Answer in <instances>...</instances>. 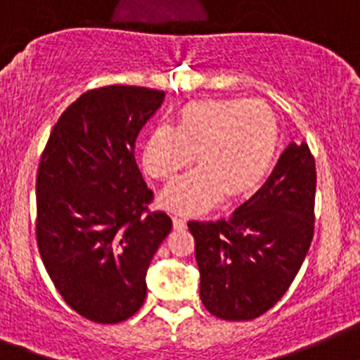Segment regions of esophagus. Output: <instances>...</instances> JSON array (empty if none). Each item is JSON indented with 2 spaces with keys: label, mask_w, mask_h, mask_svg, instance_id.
I'll return each instance as SVG.
<instances>
[{
  "label": "esophagus",
  "mask_w": 360,
  "mask_h": 360,
  "mask_svg": "<svg viewBox=\"0 0 360 360\" xmlns=\"http://www.w3.org/2000/svg\"><path fill=\"white\" fill-rule=\"evenodd\" d=\"M172 222H174V228H176V229L186 228V220L181 219V217H172Z\"/></svg>",
  "instance_id": "34e87169"
}]
</instances>
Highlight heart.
Here are the masks:
<instances>
[{"label": "heart", "mask_w": 360, "mask_h": 360, "mask_svg": "<svg viewBox=\"0 0 360 360\" xmlns=\"http://www.w3.org/2000/svg\"><path fill=\"white\" fill-rule=\"evenodd\" d=\"M280 145L276 115L260 100H199L179 111L176 127L152 129L143 147L145 170L170 181L200 167L161 193V206L184 215L208 212L224 193L240 197L267 177Z\"/></svg>", "instance_id": "heart-1"}]
</instances>
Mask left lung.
I'll return each instance as SVG.
<instances>
[{
	"label": "left lung",
	"mask_w": 360,
	"mask_h": 360,
	"mask_svg": "<svg viewBox=\"0 0 360 360\" xmlns=\"http://www.w3.org/2000/svg\"><path fill=\"white\" fill-rule=\"evenodd\" d=\"M316 163L290 143L273 174L228 220L188 222L195 238L200 300L220 319L249 321L287 292L314 236Z\"/></svg>",
	"instance_id": "1"
}]
</instances>
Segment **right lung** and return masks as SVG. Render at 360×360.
<instances>
[{"label":"right lung","instance_id":"add662e5","mask_svg":"<svg viewBox=\"0 0 360 360\" xmlns=\"http://www.w3.org/2000/svg\"><path fill=\"white\" fill-rule=\"evenodd\" d=\"M165 93L108 86L80 95L60 115L35 181L37 245L71 309L112 325L147 297V269L172 229L148 212L152 192L134 160L136 138Z\"/></svg>","mask_w":360,"mask_h":360}]
</instances>
